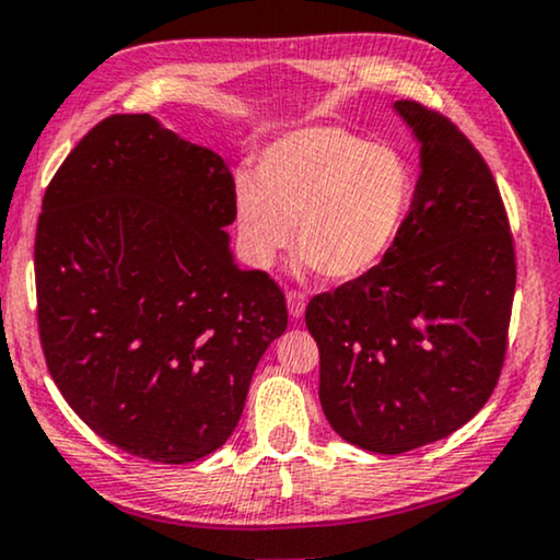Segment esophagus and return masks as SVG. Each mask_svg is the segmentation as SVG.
I'll use <instances>...</instances> for the list:
<instances>
[{
    "label": "esophagus",
    "mask_w": 560,
    "mask_h": 560,
    "mask_svg": "<svg viewBox=\"0 0 560 560\" xmlns=\"http://www.w3.org/2000/svg\"><path fill=\"white\" fill-rule=\"evenodd\" d=\"M287 307H289V315L300 319L304 315V294L296 292V289H289V292H287Z\"/></svg>",
    "instance_id": "esophagus-1"
}]
</instances>
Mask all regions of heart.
<instances>
[{"label": "heart", "instance_id": "heart-1", "mask_svg": "<svg viewBox=\"0 0 560 560\" xmlns=\"http://www.w3.org/2000/svg\"><path fill=\"white\" fill-rule=\"evenodd\" d=\"M412 202L415 174L397 148L315 125L266 148L256 182H237V248L253 268L271 266L294 222L302 266L355 281L397 248Z\"/></svg>", "mask_w": 560, "mask_h": 560}]
</instances>
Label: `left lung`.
Instances as JSON below:
<instances>
[{
	"instance_id": "1",
	"label": "left lung",
	"mask_w": 560,
	"mask_h": 560,
	"mask_svg": "<svg viewBox=\"0 0 560 560\" xmlns=\"http://www.w3.org/2000/svg\"><path fill=\"white\" fill-rule=\"evenodd\" d=\"M420 178L397 248L374 271L312 296L319 405L342 441L397 456L466 424L502 374L514 243L502 194L448 117L401 100Z\"/></svg>"
}]
</instances>
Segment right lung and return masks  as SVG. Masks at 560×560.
Segmentation results:
<instances>
[{
	"mask_svg": "<svg viewBox=\"0 0 560 560\" xmlns=\"http://www.w3.org/2000/svg\"><path fill=\"white\" fill-rule=\"evenodd\" d=\"M225 161L151 115H112L43 197L37 330L50 376L104 441L189 464L233 435L284 292L230 253Z\"/></svg>",
	"mask_w": 560,
	"mask_h": 560,
	"instance_id": "1",
	"label": "right lung"
}]
</instances>
